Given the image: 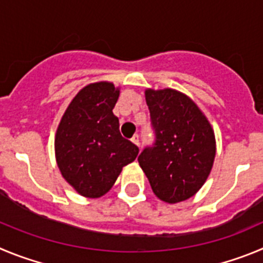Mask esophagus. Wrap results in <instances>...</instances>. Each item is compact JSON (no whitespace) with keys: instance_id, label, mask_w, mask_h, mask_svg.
Segmentation results:
<instances>
[{"instance_id":"obj_1","label":"esophagus","mask_w":263,"mask_h":263,"mask_svg":"<svg viewBox=\"0 0 263 263\" xmlns=\"http://www.w3.org/2000/svg\"><path fill=\"white\" fill-rule=\"evenodd\" d=\"M131 140H132V143L135 144V145L140 146V137H139V135H135V136L132 137Z\"/></svg>"}]
</instances>
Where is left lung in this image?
Returning a JSON list of instances; mask_svg holds the SVG:
<instances>
[{"label": "left lung", "instance_id": "obj_1", "mask_svg": "<svg viewBox=\"0 0 263 263\" xmlns=\"http://www.w3.org/2000/svg\"><path fill=\"white\" fill-rule=\"evenodd\" d=\"M155 143L137 161L157 198L178 203L195 195L210 176L216 153L211 124L187 96L146 89Z\"/></svg>", "mask_w": 263, "mask_h": 263}]
</instances>
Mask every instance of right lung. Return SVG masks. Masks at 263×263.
Returning <instances> with one entry per match:
<instances>
[{"mask_svg": "<svg viewBox=\"0 0 263 263\" xmlns=\"http://www.w3.org/2000/svg\"><path fill=\"white\" fill-rule=\"evenodd\" d=\"M119 87L111 82L87 85L72 99L55 137L61 176L86 198L105 195L123 166L136 158L139 148L124 139L112 114Z\"/></svg>", "mask_w": 263, "mask_h": 263, "instance_id": "right-lung-1", "label": "right lung"}]
</instances>
